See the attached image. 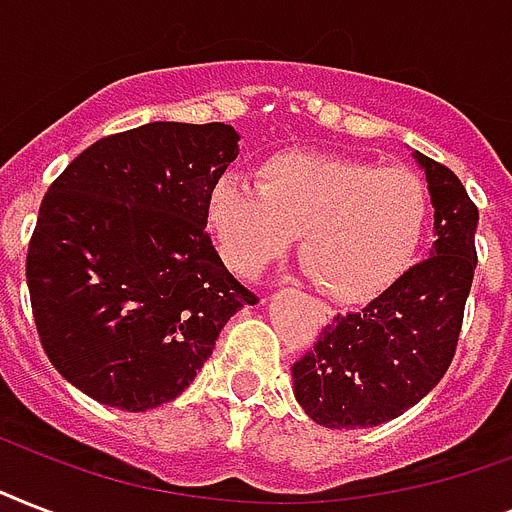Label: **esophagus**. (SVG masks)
<instances>
[{"mask_svg": "<svg viewBox=\"0 0 512 512\" xmlns=\"http://www.w3.org/2000/svg\"><path fill=\"white\" fill-rule=\"evenodd\" d=\"M332 316H335V313L329 311V308H324V305H319V308H316V321H319L321 327H327L329 321H332Z\"/></svg>", "mask_w": 512, "mask_h": 512, "instance_id": "1", "label": "esophagus"}]
</instances>
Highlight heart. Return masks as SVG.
<instances>
[{
	"mask_svg": "<svg viewBox=\"0 0 512 512\" xmlns=\"http://www.w3.org/2000/svg\"><path fill=\"white\" fill-rule=\"evenodd\" d=\"M428 217V185L409 167L308 151L268 156L257 185L223 175L207 199L209 233L231 271L255 279L303 233L305 271L340 305L388 292L414 263Z\"/></svg>",
	"mask_w": 512,
	"mask_h": 512,
	"instance_id": "1",
	"label": "heart"
}]
</instances>
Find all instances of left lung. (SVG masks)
I'll use <instances>...</instances> for the list:
<instances>
[{
	"mask_svg": "<svg viewBox=\"0 0 512 512\" xmlns=\"http://www.w3.org/2000/svg\"><path fill=\"white\" fill-rule=\"evenodd\" d=\"M436 209L430 257L374 297L337 313L292 366L295 398L324 428H374L428 396L452 364L476 271L478 207L449 167L414 151Z\"/></svg>",
	"mask_w": 512,
	"mask_h": 512,
	"instance_id": "obj_1",
	"label": "left lung"
}]
</instances>
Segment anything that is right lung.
Returning <instances> with one entry per match:
<instances>
[{
    "mask_svg": "<svg viewBox=\"0 0 512 512\" xmlns=\"http://www.w3.org/2000/svg\"><path fill=\"white\" fill-rule=\"evenodd\" d=\"M236 156L231 124L151 122L100 138L55 177L26 281L44 353L74 388L127 412L167 404L257 303L204 231Z\"/></svg>",
    "mask_w": 512,
    "mask_h": 512,
    "instance_id": "add662e5",
    "label": "right lung"
}]
</instances>
